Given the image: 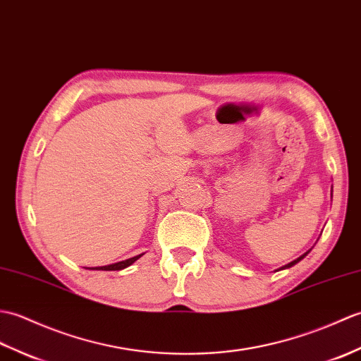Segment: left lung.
<instances>
[{
    "label": "left lung",
    "mask_w": 361,
    "mask_h": 361,
    "mask_svg": "<svg viewBox=\"0 0 361 361\" xmlns=\"http://www.w3.org/2000/svg\"><path fill=\"white\" fill-rule=\"evenodd\" d=\"M309 252H310V250H309ZM309 252H306V253H304V255H301V256H300V258H296V259H295V261H292V262H289V264H287V266H284V267H283V269H289V267H292V266H295V264H296V262H300V261H301V259H302V258H304V256H306V255H307V253H309Z\"/></svg>",
    "instance_id": "1"
}]
</instances>
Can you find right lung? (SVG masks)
Here are the masks:
<instances>
[{
  "instance_id": "obj_1",
  "label": "right lung",
  "mask_w": 361,
  "mask_h": 361,
  "mask_svg": "<svg viewBox=\"0 0 361 361\" xmlns=\"http://www.w3.org/2000/svg\"><path fill=\"white\" fill-rule=\"evenodd\" d=\"M143 255V253H142ZM142 255H137V256H133V258L130 259H125V261H120V262H116V264H109V266H102V267H92L91 270H122V269H126L128 266H131L133 262L137 261Z\"/></svg>"
}]
</instances>
